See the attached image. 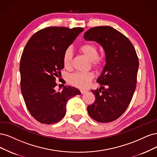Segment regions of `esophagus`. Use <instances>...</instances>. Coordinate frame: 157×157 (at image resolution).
I'll list each match as a JSON object with an SVG mask.
<instances>
[{
    "instance_id": "34e87169",
    "label": "esophagus",
    "mask_w": 157,
    "mask_h": 157,
    "mask_svg": "<svg viewBox=\"0 0 157 157\" xmlns=\"http://www.w3.org/2000/svg\"><path fill=\"white\" fill-rule=\"evenodd\" d=\"M80 91H81V93H82V94H84V93H87V90H83V89H81V90H80Z\"/></svg>"
}]
</instances>
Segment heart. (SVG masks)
<instances>
[{
	"label": "heart",
	"instance_id": "b5f03b06",
	"mask_svg": "<svg viewBox=\"0 0 157 157\" xmlns=\"http://www.w3.org/2000/svg\"><path fill=\"white\" fill-rule=\"evenodd\" d=\"M79 51L84 54L89 59L91 60L92 67L95 69H99L105 63V57L103 55L98 53L97 45L92 42H86L79 47ZM73 58V52L71 48L65 49L63 55V63L65 68L71 67ZM94 78V74L91 72L85 73L76 72L72 74L68 77L69 83L80 89L89 87L90 82Z\"/></svg>",
	"mask_w": 157,
	"mask_h": 157
}]
</instances>
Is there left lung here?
I'll return each mask as SVG.
<instances>
[{
    "instance_id": "8db88e82",
    "label": "left lung",
    "mask_w": 157,
    "mask_h": 157,
    "mask_svg": "<svg viewBox=\"0 0 157 157\" xmlns=\"http://www.w3.org/2000/svg\"><path fill=\"white\" fill-rule=\"evenodd\" d=\"M83 37L102 45L106 60L97 81L100 88L91 90L96 99L87 106L88 113L98 122H112L123 115L132 98L137 83L138 55L128 38L111 27H93Z\"/></svg>"
}]
</instances>
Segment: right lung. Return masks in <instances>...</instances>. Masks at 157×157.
Returning <instances> with one entry per match:
<instances>
[{
    "label": "right lung",
    "instance_id": "obj_1",
    "mask_svg": "<svg viewBox=\"0 0 157 157\" xmlns=\"http://www.w3.org/2000/svg\"><path fill=\"white\" fill-rule=\"evenodd\" d=\"M83 28L49 27L40 30L29 40L20 61L21 90L33 117L50 124L61 120L68 101L79 90L65 86L55 90L56 79L64 68L63 55Z\"/></svg>",
    "mask_w": 157,
    "mask_h": 157
}]
</instances>
